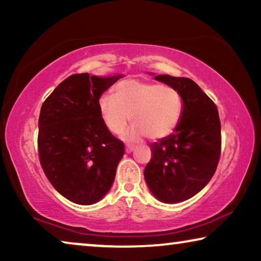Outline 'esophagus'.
<instances>
[{
  "mask_svg": "<svg viewBox=\"0 0 261 261\" xmlns=\"http://www.w3.org/2000/svg\"><path fill=\"white\" fill-rule=\"evenodd\" d=\"M134 149H135V147L132 146V145H127V146L125 147V152L126 153H131L132 151H134Z\"/></svg>",
  "mask_w": 261,
  "mask_h": 261,
  "instance_id": "esophagus-1",
  "label": "esophagus"
}]
</instances>
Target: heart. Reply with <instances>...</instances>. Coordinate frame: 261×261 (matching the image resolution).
<instances>
[{"label":"heart","instance_id":"heart-1","mask_svg":"<svg viewBox=\"0 0 261 261\" xmlns=\"http://www.w3.org/2000/svg\"><path fill=\"white\" fill-rule=\"evenodd\" d=\"M99 112L105 125L114 135L123 134L131 121L134 127L126 135L127 139L144 135L148 139H162L177 127L183 99L173 87L126 79L115 86V98L103 95L99 100Z\"/></svg>","mask_w":261,"mask_h":261}]
</instances>
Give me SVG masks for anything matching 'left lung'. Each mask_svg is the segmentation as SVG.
<instances>
[{"mask_svg":"<svg viewBox=\"0 0 261 261\" xmlns=\"http://www.w3.org/2000/svg\"><path fill=\"white\" fill-rule=\"evenodd\" d=\"M155 81L177 90L183 113L173 134L149 145L144 170L149 191L165 204L184 201L204 189L218 167L221 124L218 108L190 78L159 74Z\"/></svg>","mask_w":261,"mask_h":261,"instance_id":"8db88e82","label":"left lung"}]
</instances>
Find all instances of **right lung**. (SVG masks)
Returning <instances> with one entry per match:
<instances>
[{
  "instance_id": "right-lung-1",
  "label": "right lung",
  "mask_w": 261,
  "mask_h": 261,
  "mask_svg": "<svg viewBox=\"0 0 261 261\" xmlns=\"http://www.w3.org/2000/svg\"><path fill=\"white\" fill-rule=\"evenodd\" d=\"M122 77L72 74L42 103L38 136L41 167L56 191L74 204L102 199L124 155V145L110 134L99 112L101 95Z\"/></svg>"
}]
</instances>
